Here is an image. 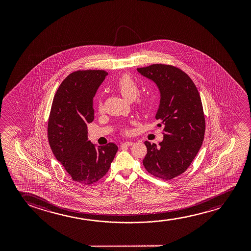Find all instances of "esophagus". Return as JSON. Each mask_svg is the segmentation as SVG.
<instances>
[{
    "instance_id": "obj_1",
    "label": "esophagus",
    "mask_w": 251,
    "mask_h": 251,
    "mask_svg": "<svg viewBox=\"0 0 251 251\" xmlns=\"http://www.w3.org/2000/svg\"><path fill=\"white\" fill-rule=\"evenodd\" d=\"M133 145H134V142H132V141H126V142H124V143L121 144V148L129 147V146H133Z\"/></svg>"
}]
</instances>
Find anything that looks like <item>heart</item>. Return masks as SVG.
<instances>
[{
  "instance_id": "b5f03b06",
  "label": "heart",
  "mask_w": 251,
  "mask_h": 251,
  "mask_svg": "<svg viewBox=\"0 0 251 251\" xmlns=\"http://www.w3.org/2000/svg\"><path fill=\"white\" fill-rule=\"evenodd\" d=\"M115 86L122 96L129 101H133L140 93V86L130 75H124L117 79ZM137 105L141 110H147L150 106V101L147 98H138ZM103 109V103L101 99L99 100V110Z\"/></svg>"
}]
</instances>
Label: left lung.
Segmentation results:
<instances>
[{"mask_svg":"<svg viewBox=\"0 0 251 251\" xmlns=\"http://www.w3.org/2000/svg\"><path fill=\"white\" fill-rule=\"evenodd\" d=\"M141 75L158 86L160 102L155 118L160 121L164 139L151 144L143 165L151 175L171 180L185 172L202 145L205 117L198 90L189 76L171 65L152 64L139 68Z\"/></svg>","mask_w":251,"mask_h":251,"instance_id":"obj_1","label":"left lung"}]
</instances>
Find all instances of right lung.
<instances>
[{"label": "right lung", "instance_id": "add662e5", "mask_svg": "<svg viewBox=\"0 0 251 251\" xmlns=\"http://www.w3.org/2000/svg\"><path fill=\"white\" fill-rule=\"evenodd\" d=\"M108 73L79 70L60 85L52 102L48 122L49 143L52 152L71 178L89 185L106 174L118 148L88 141L87 124L94 119L93 98Z\"/></svg>", "mask_w": 251, "mask_h": 251}]
</instances>
